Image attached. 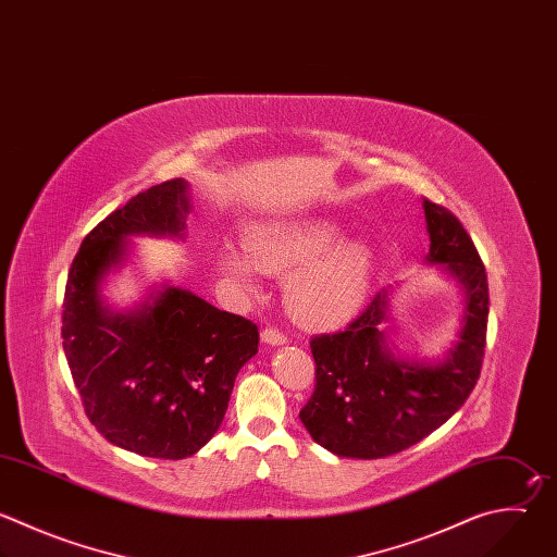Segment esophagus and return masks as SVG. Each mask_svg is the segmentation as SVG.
I'll use <instances>...</instances> for the list:
<instances>
[{"label":"esophagus","mask_w":557,"mask_h":557,"mask_svg":"<svg viewBox=\"0 0 557 557\" xmlns=\"http://www.w3.org/2000/svg\"><path fill=\"white\" fill-rule=\"evenodd\" d=\"M262 341L269 343V345H284V343H288V334L269 325V327L262 330Z\"/></svg>","instance_id":"34e87169"}]
</instances>
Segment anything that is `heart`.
<instances>
[{"label":"heart","mask_w":557,"mask_h":557,"mask_svg":"<svg viewBox=\"0 0 557 557\" xmlns=\"http://www.w3.org/2000/svg\"><path fill=\"white\" fill-rule=\"evenodd\" d=\"M330 223L308 221L260 227L245 240L247 258L223 251L225 275L251 284L256 271L286 275L290 312L308 325H332L347 319L364 299L372 277V251L358 240H341Z\"/></svg>","instance_id":"heart-1"}]
</instances>
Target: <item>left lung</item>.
<instances>
[{
    "instance_id": "left-lung-1",
    "label": "left lung",
    "mask_w": 557,
    "mask_h": 557,
    "mask_svg": "<svg viewBox=\"0 0 557 557\" xmlns=\"http://www.w3.org/2000/svg\"><path fill=\"white\" fill-rule=\"evenodd\" d=\"M424 216L426 260L446 264L466 290L459 341L437 364L394 358L383 334L387 290L376 293L345 330L312 336L314 392L299 420L338 457L381 459L407 450L453 418L479 381L490 312L485 267L450 210L424 199Z\"/></svg>"
}]
</instances>
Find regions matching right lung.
<instances>
[{
  "label": "right lung",
  "mask_w": 557,
  "mask_h": 557,
  "mask_svg": "<svg viewBox=\"0 0 557 557\" xmlns=\"http://www.w3.org/2000/svg\"><path fill=\"white\" fill-rule=\"evenodd\" d=\"M188 183L170 178L111 212L83 240L63 297V349L85 416L111 444L183 459L219 431L240 367L258 351V325L190 290L165 288L111 314L98 295L128 236H181Z\"/></svg>",
  "instance_id": "obj_1"
}]
</instances>
